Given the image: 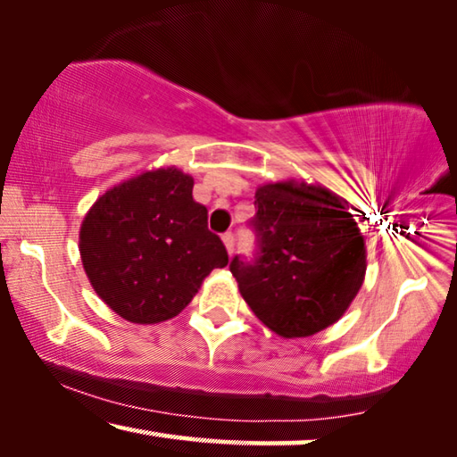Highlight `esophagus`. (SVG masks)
<instances>
[{
  "label": "esophagus",
  "mask_w": 457,
  "mask_h": 457,
  "mask_svg": "<svg viewBox=\"0 0 457 457\" xmlns=\"http://www.w3.org/2000/svg\"><path fill=\"white\" fill-rule=\"evenodd\" d=\"M222 243H224V247H227L228 255H233V251H235V235L233 233H224L222 235Z\"/></svg>",
  "instance_id": "esophagus-1"
}]
</instances>
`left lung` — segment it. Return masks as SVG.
I'll use <instances>...</instances> for the list:
<instances>
[{
	"label": "left lung",
	"mask_w": 457,
	"mask_h": 457,
	"mask_svg": "<svg viewBox=\"0 0 457 457\" xmlns=\"http://www.w3.org/2000/svg\"><path fill=\"white\" fill-rule=\"evenodd\" d=\"M347 202L304 181L259 186L251 228L253 262L230 273L253 314L286 339L311 337L339 320L366 276V243Z\"/></svg>",
	"instance_id": "1"
}]
</instances>
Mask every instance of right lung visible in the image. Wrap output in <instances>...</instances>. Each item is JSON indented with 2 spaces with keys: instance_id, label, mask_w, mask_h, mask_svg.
I'll return each mask as SVG.
<instances>
[{
  "instance_id": "1",
  "label": "right lung",
  "mask_w": 457,
  "mask_h": 457,
  "mask_svg": "<svg viewBox=\"0 0 457 457\" xmlns=\"http://www.w3.org/2000/svg\"><path fill=\"white\" fill-rule=\"evenodd\" d=\"M192 189V175L161 167L108 189L83 219V270L122 319L155 325L178 317L208 273L228 263Z\"/></svg>"
}]
</instances>
